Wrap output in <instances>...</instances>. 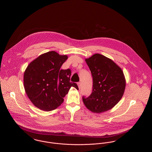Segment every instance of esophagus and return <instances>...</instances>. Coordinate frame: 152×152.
<instances>
[{"label":"esophagus","mask_w":152,"mask_h":152,"mask_svg":"<svg viewBox=\"0 0 152 152\" xmlns=\"http://www.w3.org/2000/svg\"><path fill=\"white\" fill-rule=\"evenodd\" d=\"M77 85H78V87H79V88L80 89V88H81V83L80 82H79V83H77Z\"/></svg>","instance_id":"1"}]
</instances>
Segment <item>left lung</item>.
<instances>
[{
  "label": "left lung",
  "instance_id": "8db88e82",
  "mask_svg": "<svg viewBox=\"0 0 152 152\" xmlns=\"http://www.w3.org/2000/svg\"><path fill=\"white\" fill-rule=\"evenodd\" d=\"M93 79L91 94L83 96L87 108L101 113L112 108L123 97L125 79L121 69L110 58L96 53L86 59Z\"/></svg>",
  "mask_w": 152,
  "mask_h": 152
}]
</instances>
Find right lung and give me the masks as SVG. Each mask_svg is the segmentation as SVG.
Listing matches in <instances>:
<instances>
[{
	"label": "right lung",
	"instance_id": "1",
	"mask_svg": "<svg viewBox=\"0 0 152 152\" xmlns=\"http://www.w3.org/2000/svg\"><path fill=\"white\" fill-rule=\"evenodd\" d=\"M68 58L50 51L32 61L24 74V86L28 98L37 108L44 111L57 108L71 87L79 89L70 81V69H60Z\"/></svg>",
	"mask_w": 152,
	"mask_h": 152
}]
</instances>
